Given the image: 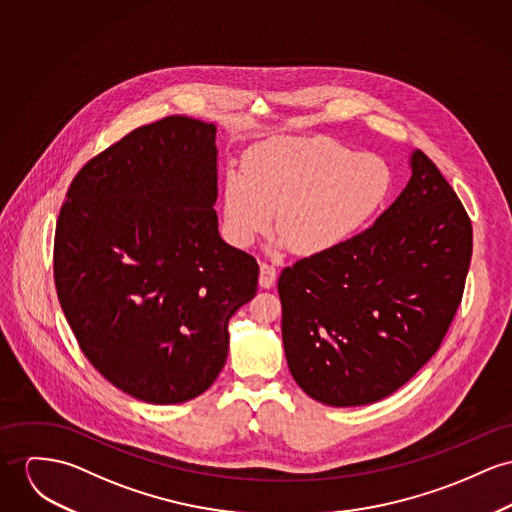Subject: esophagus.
<instances>
[{"label": "esophagus", "instance_id": "esophagus-1", "mask_svg": "<svg viewBox=\"0 0 512 512\" xmlns=\"http://www.w3.org/2000/svg\"><path fill=\"white\" fill-rule=\"evenodd\" d=\"M276 280V269L269 263H261V275H259V284L261 288H273Z\"/></svg>", "mask_w": 512, "mask_h": 512}]
</instances>
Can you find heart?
Returning <instances> with one entry per match:
<instances>
[{
  "mask_svg": "<svg viewBox=\"0 0 512 512\" xmlns=\"http://www.w3.org/2000/svg\"><path fill=\"white\" fill-rule=\"evenodd\" d=\"M392 189L376 154H353L329 138H280L249 152L245 171L224 177V226L237 247L273 230L298 255H319L358 236Z\"/></svg>",
  "mask_w": 512,
  "mask_h": 512,
  "instance_id": "heart-1",
  "label": "heart"
}]
</instances>
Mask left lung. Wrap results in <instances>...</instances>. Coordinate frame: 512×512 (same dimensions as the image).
I'll use <instances>...</instances> for the list:
<instances>
[{
	"mask_svg": "<svg viewBox=\"0 0 512 512\" xmlns=\"http://www.w3.org/2000/svg\"><path fill=\"white\" fill-rule=\"evenodd\" d=\"M409 167L374 226L278 278L288 368L325 405L394 394L438 351L462 302L472 222L423 152H411Z\"/></svg>",
	"mask_w": 512,
	"mask_h": 512,
	"instance_id": "8db88e82",
	"label": "left lung"
}]
</instances>
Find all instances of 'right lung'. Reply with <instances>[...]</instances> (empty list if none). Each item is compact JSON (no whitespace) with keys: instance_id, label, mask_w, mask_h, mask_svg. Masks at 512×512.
<instances>
[{"instance_id":"1","label":"right lung","mask_w":512,"mask_h":512,"mask_svg":"<svg viewBox=\"0 0 512 512\" xmlns=\"http://www.w3.org/2000/svg\"><path fill=\"white\" fill-rule=\"evenodd\" d=\"M216 126L161 118L87 161L54 237L60 306L89 362L124 394L183 403L228 358V321L257 261L218 232Z\"/></svg>"}]
</instances>
